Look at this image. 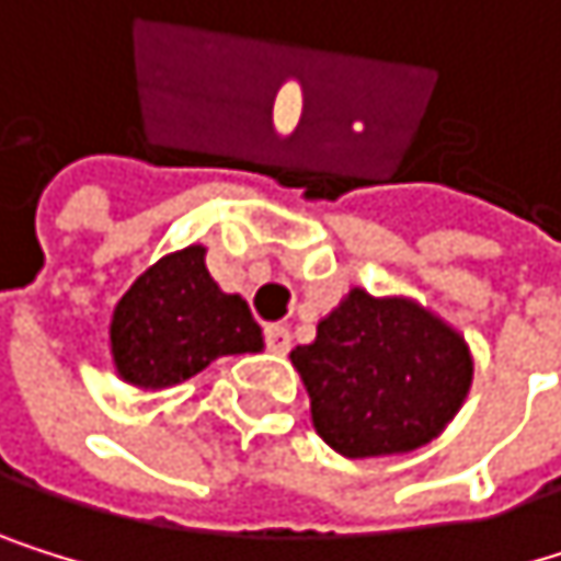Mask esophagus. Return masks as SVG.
Returning a JSON list of instances; mask_svg holds the SVG:
<instances>
[{
	"instance_id": "obj_1",
	"label": "esophagus",
	"mask_w": 561,
	"mask_h": 561,
	"mask_svg": "<svg viewBox=\"0 0 561 561\" xmlns=\"http://www.w3.org/2000/svg\"><path fill=\"white\" fill-rule=\"evenodd\" d=\"M265 343H268L272 353H286L293 346V336H289V330L283 327V322H272V327H265Z\"/></svg>"
}]
</instances>
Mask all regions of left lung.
Masks as SVG:
<instances>
[{"instance_id": "8db88e82", "label": "left lung", "mask_w": 561, "mask_h": 561, "mask_svg": "<svg viewBox=\"0 0 561 561\" xmlns=\"http://www.w3.org/2000/svg\"><path fill=\"white\" fill-rule=\"evenodd\" d=\"M309 393L316 434L343 458L411 455L431 444L468 400V340L411 296L353 286L289 353Z\"/></svg>"}]
</instances>
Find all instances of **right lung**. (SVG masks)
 Returning a JSON list of instances; mask_svg holds the SVG:
<instances>
[{
	"mask_svg": "<svg viewBox=\"0 0 561 561\" xmlns=\"http://www.w3.org/2000/svg\"><path fill=\"white\" fill-rule=\"evenodd\" d=\"M205 255V245H187L158 259L114 306L111 356L124 383L168 390L218 356L262 353V327L249 302L218 289Z\"/></svg>",
	"mask_w": 561,
	"mask_h": 561,
	"instance_id": "obj_1",
	"label": "right lung"
}]
</instances>
